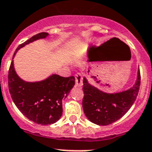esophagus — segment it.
Returning <instances> with one entry per match:
<instances>
[{
	"label": "esophagus",
	"mask_w": 152,
	"mask_h": 152,
	"mask_svg": "<svg viewBox=\"0 0 152 152\" xmlns=\"http://www.w3.org/2000/svg\"><path fill=\"white\" fill-rule=\"evenodd\" d=\"M75 79H76V86L77 87H81L83 86V77L82 73H78L75 75Z\"/></svg>",
	"instance_id": "1"
}]
</instances>
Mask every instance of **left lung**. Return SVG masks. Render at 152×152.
<instances>
[{"label":"left lung","mask_w":152,"mask_h":152,"mask_svg":"<svg viewBox=\"0 0 152 152\" xmlns=\"http://www.w3.org/2000/svg\"><path fill=\"white\" fill-rule=\"evenodd\" d=\"M140 86V68L135 84L130 88L118 93H106L83 78L84 97L83 107L89 121L97 125H108L121 118L137 99Z\"/></svg>","instance_id":"8db88e82"}]
</instances>
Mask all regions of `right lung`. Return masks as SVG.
Wrapping results in <instances>:
<instances>
[{"label": "right lung", "mask_w": 152, "mask_h": 152, "mask_svg": "<svg viewBox=\"0 0 152 152\" xmlns=\"http://www.w3.org/2000/svg\"><path fill=\"white\" fill-rule=\"evenodd\" d=\"M49 34L42 32L19 45L14 53L25 45L45 39ZM75 85L74 76L62 77L52 74L39 82H26L17 75L11 62L8 73V86L11 97L17 108L29 120L41 125L58 121L63 113L62 100L66 98Z\"/></svg>", "instance_id": "obj_1"}]
</instances>
